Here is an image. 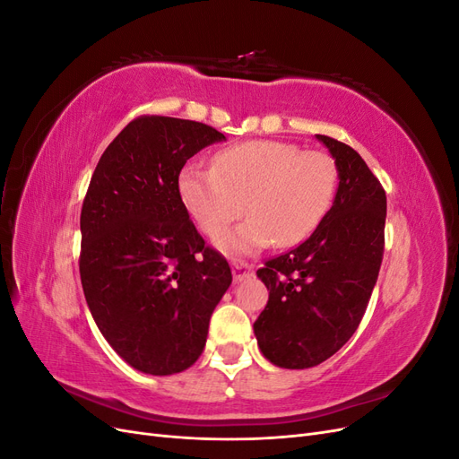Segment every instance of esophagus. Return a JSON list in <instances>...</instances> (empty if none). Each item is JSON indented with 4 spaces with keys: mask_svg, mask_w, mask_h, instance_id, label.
Segmentation results:
<instances>
[{
    "mask_svg": "<svg viewBox=\"0 0 459 459\" xmlns=\"http://www.w3.org/2000/svg\"><path fill=\"white\" fill-rule=\"evenodd\" d=\"M231 270H233V280H235V281H243L245 277L253 275L255 264H253V262H245V260H238V262H233Z\"/></svg>",
    "mask_w": 459,
    "mask_h": 459,
    "instance_id": "34e87169",
    "label": "esophagus"
}]
</instances>
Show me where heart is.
Instances as JSON below:
<instances>
[{
	"instance_id": "b5f03b06",
	"label": "heart",
	"mask_w": 459,
	"mask_h": 459,
	"mask_svg": "<svg viewBox=\"0 0 459 459\" xmlns=\"http://www.w3.org/2000/svg\"><path fill=\"white\" fill-rule=\"evenodd\" d=\"M337 187L339 166L329 152L275 140L226 147L212 169L186 164L178 174L179 201L206 238H220L243 211L251 212L221 239L231 253L304 241L327 214Z\"/></svg>"
}]
</instances>
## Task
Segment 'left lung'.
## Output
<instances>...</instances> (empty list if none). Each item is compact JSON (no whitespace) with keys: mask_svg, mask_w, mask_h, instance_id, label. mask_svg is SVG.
<instances>
[{"mask_svg":"<svg viewBox=\"0 0 459 459\" xmlns=\"http://www.w3.org/2000/svg\"><path fill=\"white\" fill-rule=\"evenodd\" d=\"M316 137L339 166L335 201L307 241L256 272L270 297L255 322V335L260 352L287 369L325 362L354 335L385 251L381 182L351 145Z\"/></svg>","mask_w":459,"mask_h":459,"instance_id":"left-lung-1","label":"left lung"}]
</instances>
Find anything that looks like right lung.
Here are the masks:
<instances>
[{
  "label": "right lung",
  "instance_id": "obj_1",
  "mask_svg": "<svg viewBox=\"0 0 459 459\" xmlns=\"http://www.w3.org/2000/svg\"><path fill=\"white\" fill-rule=\"evenodd\" d=\"M226 140L203 122L134 118L95 166L80 214V280L107 342L151 375L187 369L231 283L228 260L204 239L178 195V174Z\"/></svg>",
  "mask_w": 459,
  "mask_h": 459
}]
</instances>
